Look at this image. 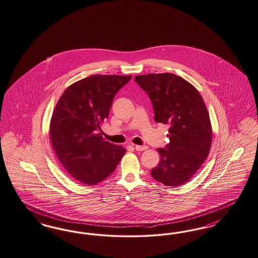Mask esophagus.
I'll list each match as a JSON object with an SVG mask.
<instances>
[{
	"label": "esophagus",
	"mask_w": 258,
	"mask_h": 258,
	"mask_svg": "<svg viewBox=\"0 0 258 258\" xmlns=\"http://www.w3.org/2000/svg\"><path fill=\"white\" fill-rule=\"evenodd\" d=\"M134 149H135L136 151H145V150H147V149H148V147H147V146H139V145H135V146H134Z\"/></svg>",
	"instance_id": "esophagus-1"
}]
</instances>
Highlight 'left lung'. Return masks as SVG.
Masks as SVG:
<instances>
[{
    "label": "left lung",
    "instance_id": "1",
    "mask_svg": "<svg viewBox=\"0 0 258 258\" xmlns=\"http://www.w3.org/2000/svg\"><path fill=\"white\" fill-rule=\"evenodd\" d=\"M135 82L149 95L155 122L170 125V143L157 149L160 161L151 175L165 185H182L210 151L212 128L206 103L191 83L175 74L136 76Z\"/></svg>",
    "mask_w": 258,
    "mask_h": 258
}]
</instances>
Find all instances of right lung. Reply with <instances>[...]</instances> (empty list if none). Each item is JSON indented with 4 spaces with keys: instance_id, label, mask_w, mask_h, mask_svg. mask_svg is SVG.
Returning <instances> with one entry per match:
<instances>
[{
    "instance_id": "add662e5",
    "label": "right lung",
    "mask_w": 258,
    "mask_h": 258,
    "mask_svg": "<svg viewBox=\"0 0 258 258\" xmlns=\"http://www.w3.org/2000/svg\"><path fill=\"white\" fill-rule=\"evenodd\" d=\"M132 76L93 75L70 85L52 112V148L69 175L94 185L111 175L125 153L122 146L103 140L101 124L113 98Z\"/></svg>"
}]
</instances>
